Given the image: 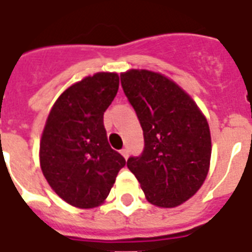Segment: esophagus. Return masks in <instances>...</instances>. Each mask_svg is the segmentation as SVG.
Wrapping results in <instances>:
<instances>
[{
    "instance_id": "34e87169",
    "label": "esophagus",
    "mask_w": 252,
    "mask_h": 252,
    "mask_svg": "<svg viewBox=\"0 0 252 252\" xmlns=\"http://www.w3.org/2000/svg\"><path fill=\"white\" fill-rule=\"evenodd\" d=\"M120 153H122L123 157H124L126 159V158H128V156H129V150L126 149V148H124V149L120 150Z\"/></svg>"
}]
</instances>
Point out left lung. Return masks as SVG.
I'll return each mask as SVG.
<instances>
[{
  "instance_id": "1",
  "label": "left lung",
  "mask_w": 252,
  "mask_h": 252,
  "mask_svg": "<svg viewBox=\"0 0 252 252\" xmlns=\"http://www.w3.org/2000/svg\"><path fill=\"white\" fill-rule=\"evenodd\" d=\"M123 91L144 132V150L126 166L148 201L172 208L197 192L207 178L212 142L207 119L172 81L149 70L120 76Z\"/></svg>"
}]
</instances>
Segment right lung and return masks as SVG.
<instances>
[{"label": "right lung", "instance_id": "add662e5", "mask_svg": "<svg viewBox=\"0 0 252 252\" xmlns=\"http://www.w3.org/2000/svg\"><path fill=\"white\" fill-rule=\"evenodd\" d=\"M118 89L116 73H96L66 89L49 112L40 141L41 171L70 205L98 207L126 166L103 124Z\"/></svg>", "mask_w": 252, "mask_h": 252}]
</instances>
